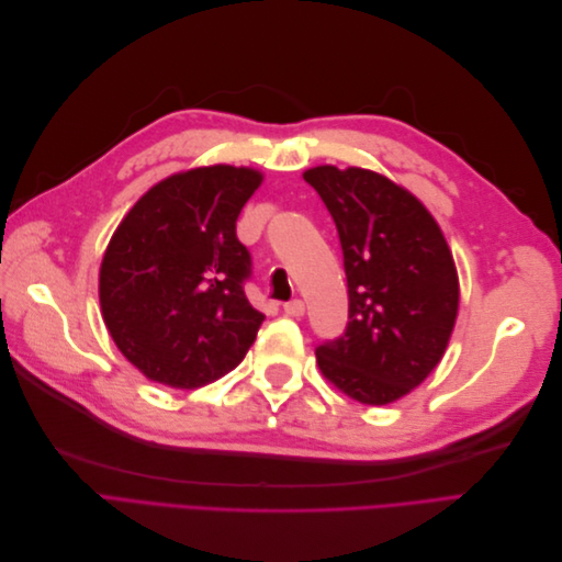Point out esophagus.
Masks as SVG:
<instances>
[{
  "instance_id": "1",
  "label": "esophagus",
  "mask_w": 562,
  "mask_h": 562,
  "mask_svg": "<svg viewBox=\"0 0 562 562\" xmlns=\"http://www.w3.org/2000/svg\"><path fill=\"white\" fill-rule=\"evenodd\" d=\"M283 312H285V316H293V318H300L302 314H304V302L302 300H291V302H285L283 304Z\"/></svg>"
}]
</instances>
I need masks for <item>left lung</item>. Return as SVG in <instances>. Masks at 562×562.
Here are the masks:
<instances>
[{"label": "left lung", "instance_id": "left-lung-1", "mask_svg": "<svg viewBox=\"0 0 562 562\" xmlns=\"http://www.w3.org/2000/svg\"><path fill=\"white\" fill-rule=\"evenodd\" d=\"M326 203L345 255L349 323L316 347L339 391L386 405L429 378L443 359L459 307L446 236L403 187L366 168L316 166L304 173Z\"/></svg>", "mask_w": 562, "mask_h": 562}]
</instances>
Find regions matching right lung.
I'll list each match as a JSON object with an SVG mask.
<instances>
[{
  "instance_id": "add662e5",
  "label": "right lung",
  "mask_w": 562,
  "mask_h": 562,
  "mask_svg": "<svg viewBox=\"0 0 562 562\" xmlns=\"http://www.w3.org/2000/svg\"><path fill=\"white\" fill-rule=\"evenodd\" d=\"M260 182L252 168H192L151 187L116 227L100 310L145 378L196 389L244 361L265 314L244 293L252 262L236 220Z\"/></svg>"
}]
</instances>
